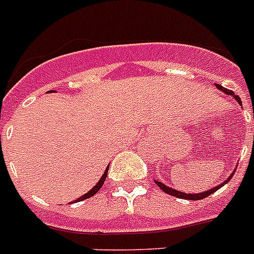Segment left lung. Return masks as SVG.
<instances>
[{
  "instance_id": "left-lung-1",
  "label": "left lung",
  "mask_w": 254,
  "mask_h": 254,
  "mask_svg": "<svg viewBox=\"0 0 254 254\" xmlns=\"http://www.w3.org/2000/svg\"><path fill=\"white\" fill-rule=\"evenodd\" d=\"M216 87L219 88V89H221V91L224 92V93H227V95L235 96L233 91H231V89H227V88L221 87L220 84H216ZM235 99L237 100V103L241 104V100L239 96H235ZM253 119H254V116H253ZM233 174L235 173H232V175ZM232 175H231L229 178H227V181L223 182L221 185L216 186V187H213V189L208 190V191H205V192H199V193H185V192H181V191H177V190L170 189V187H167V186H165L163 183H161V182H158V181H155V183H157V186H158L159 189L163 190V191H165L166 193H169V195H173V196H175V197H181V199H189V200H200V199H204V197L209 196V195L215 192V191H217V190L220 189V187H223L225 183H228V182L232 179Z\"/></svg>"
}]
</instances>
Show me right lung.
<instances>
[{"instance_id":"right-lung-1","label":"right lung","mask_w":254,"mask_h":254,"mask_svg":"<svg viewBox=\"0 0 254 254\" xmlns=\"http://www.w3.org/2000/svg\"><path fill=\"white\" fill-rule=\"evenodd\" d=\"M107 174H108V169L105 170V173H104V175H103V177H101V179H100V181L97 182V185H96L95 187H93V189L91 190V191H88V192L84 193L83 196L79 197V199H77L76 201H81V200H84V199H88V197L93 196V195H95V193L97 192V191H99L100 189H101V186L104 185V182H105V178H107Z\"/></svg>"}]
</instances>
